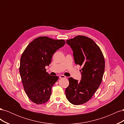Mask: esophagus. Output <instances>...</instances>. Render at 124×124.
Here are the masks:
<instances>
[{"label":"esophagus","mask_w":124,"mask_h":124,"mask_svg":"<svg viewBox=\"0 0 124 124\" xmlns=\"http://www.w3.org/2000/svg\"><path fill=\"white\" fill-rule=\"evenodd\" d=\"M66 78V77L65 76H63V75H61V76H59L60 78Z\"/></svg>","instance_id":"1"}]
</instances>
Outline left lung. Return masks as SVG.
Masks as SVG:
<instances>
[{
	"label": "left lung",
	"instance_id": "1",
	"mask_svg": "<svg viewBox=\"0 0 124 124\" xmlns=\"http://www.w3.org/2000/svg\"><path fill=\"white\" fill-rule=\"evenodd\" d=\"M66 43L73 52L74 62L82 67L81 80L69 78V85L65 90L66 96L74 105L87 102L92 98L102 82L105 68L103 55L92 39L77 36Z\"/></svg>",
	"mask_w": 124,
	"mask_h": 124
}]
</instances>
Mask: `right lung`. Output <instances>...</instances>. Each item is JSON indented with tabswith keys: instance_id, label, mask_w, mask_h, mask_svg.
I'll return each mask as SVG.
<instances>
[{
	"instance_id": "add662e5",
	"label": "right lung",
	"mask_w": 124,
	"mask_h": 124,
	"mask_svg": "<svg viewBox=\"0 0 124 124\" xmlns=\"http://www.w3.org/2000/svg\"><path fill=\"white\" fill-rule=\"evenodd\" d=\"M65 44L64 40L39 37L30 43L22 53L20 73L25 92L33 102L41 104L49 100L52 87L58 77L50 76L45 67L51 62L55 52Z\"/></svg>"
}]
</instances>
